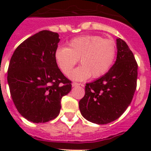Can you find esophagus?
I'll return each mask as SVG.
<instances>
[{
  "label": "esophagus",
  "instance_id": "34e87169",
  "mask_svg": "<svg viewBox=\"0 0 151 151\" xmlns=\"http://www.w3.org/2000/svg\"><path fill=\"white\" fill-rule=\"evenodd\" d=\"M78 85H82V84H79V83H77V82H73V83H72V86H73V87H76V86H78Z\"/></svg>",
  "mask_w": 151,
  "mask_h": 151
}]
</instances>
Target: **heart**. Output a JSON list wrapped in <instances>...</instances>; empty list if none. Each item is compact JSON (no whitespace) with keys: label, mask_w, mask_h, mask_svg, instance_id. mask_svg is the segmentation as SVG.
I'll return each instance as SVG.
<instances>
[{"label":"heart","mask_w":151,"mask_h":151,"mask_svg":"<svg viewBox=\"0 0 151 151\" xmlns=\"http://www.w3.org/2000/svg\"><path fill=\"white\" fill-rule=\"evenodd\" d=\"M116 54V46L113 40L104 39L98 35H84L72 39L68 47L57 48L54 58L65 75L71 72L79 59L81 66L72 72L70 78L83 81L91 76L98 78L106 74L113 66Z\"/></svg>","instance_id":"b5f03b06"}]
</instances>
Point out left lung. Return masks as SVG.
I'll return each mask as SVG.
<instances>
[{
    "instance_id": "1",
    "label": "left lung",
    "mask_w": 151,
    "mask_h": 151,
    "mask_svg": "<svg viewBox=\"0 0 151 151\" xmlns=\"http://www.w3.org/2000/svg\"><path fill=\"white\" fill-rule=\"evenodd\" d=\"M115 63L101 78L85 85L80 100L81 114L93 123L107 124L116 120L130 105L137 86L138 64L127 44L116 39Z\"/></svg>"
}]
</instances>
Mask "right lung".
Masks as SVG:
<instances>
[{
    "mask_svg": "<svg viewBox=\"0 0 151 151\" xmlns=\"http://www.w3.org/2000/svg\"><path fill=\"white\" fill-rule=\"evenodd\" d=\"M58 33L41 31L17 47L7 71L10 94L17 110L30 122L44 123L59 115L61 99L71 82L57 66Z\"/></svg>",
    "mask_w": 151,
    "mask_h": 151,
    "instance_id": "add662e5",
    "label": "right lung"
}]
</instances>
